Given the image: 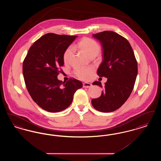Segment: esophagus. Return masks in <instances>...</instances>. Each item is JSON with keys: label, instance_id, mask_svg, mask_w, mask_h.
Listing matches in <instances>:
<instances>
[{"label": "esophagus", "instance_id": "1", "mask_svg": "<svg viewBox=\"0 0 161 161\" xmlns=\"http://www.w3.org/2000/svg\"><path fill=\"white\" fill-rule=\"evenodd\" d=\"M91 86H92V84L89 83H84L83 84V86L84 88H89V87H91Z\"/></svg>", "mask_w": 161, "mask_h": 161}]
</instances>
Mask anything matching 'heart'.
I'll use <instances>...</instances> for the list:
<instances>
[{
  "label": "heart",
  "mask_w": 161,
  "mask_h": 161,
  "mask_svg": "<svg viewBox=\"0 0 161 161\" xmlns=\"http://www.w3.org/2000/svg\"><path fill=\"white\" fill-rule=\"evenodd\" d=\"M78 46L79 48L89 57H95L100 53L101 47L98 43L95 40L91 38L85 37L81 39L78 43ZM74 54V48L72 46H69L66 48L63 54V61L64 63H69ZM94 69L92 67L88 68H77L74 70V74L78 78L83 80H89Z\"/></svg>",
  "instance_id": "heart-1"
}]
</instances>
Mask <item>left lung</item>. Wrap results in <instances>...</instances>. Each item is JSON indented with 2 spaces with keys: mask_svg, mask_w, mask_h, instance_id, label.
Instances as JSON below:
<instances>
[{
  "mask_svg": "<svg viewBox=\"0 0 161 161\" xmlns=\"http://www.w3.org/2000/svg\"><path fill=\"white\" fill-rule=\"evenodd\" d=\"M101 43L103 59L97 70L100 77L107 78L99 98L92 106L102 112H111L123 106L130 97L138 74V63L127 39L113 31L92 35ZM92 84L103 87L100 81Z\"/></svg>",
  "mask_w": 161,
  "mask_h": 161,
  "instance_id": "obj_1",
  "label": "left lung"
}]
</instances>
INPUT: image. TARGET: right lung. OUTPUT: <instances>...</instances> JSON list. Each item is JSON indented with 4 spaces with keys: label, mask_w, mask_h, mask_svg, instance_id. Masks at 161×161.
I'll list each match as a JSON object with an SVG mask.
<instances>
[{
    "label": "right lung",
    "mask_w": 161,
    "mask_h": 161,
    "mask_svg": "<svg viewBox=\"0 0 161 161\" xmlns=\"http://www.w3.org/2000/svg\"><path fill=\"white\" fill-rule=\"evenodd\" d=\"M77 37L47 33L34 43L23 61L26 89L34 101L47 112L68 108L75 92L83 87L77 79L63 83L57 78L64 64V52Z\"/></svg>",
    "instance_id": "obj_1"
}]
</instances>
